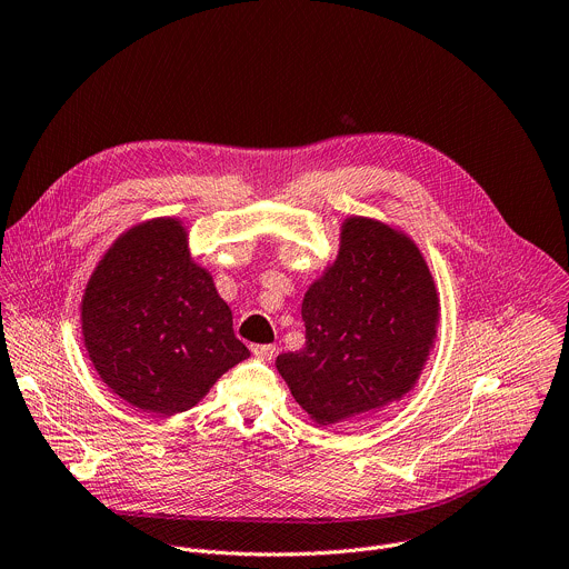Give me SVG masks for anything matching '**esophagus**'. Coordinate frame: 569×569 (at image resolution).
Masks as SVG:
<instances>
[{
    "mask_svg": "<svg viewBox=\"0 0 569 569\" xmlns=\"http://www.w3.org/2000/svg\"><path fill=\"white\" fill-rule=\"evenodd\" d=\"M277 351L279 349L274 345H251V353L261 360H272L277 356Z\"/></svg>",
    "mask_w": 569,
    "mask_h": 569,
    "instance_id": "esophagus-1",
    "label": "esophagus"
}]
</instances>
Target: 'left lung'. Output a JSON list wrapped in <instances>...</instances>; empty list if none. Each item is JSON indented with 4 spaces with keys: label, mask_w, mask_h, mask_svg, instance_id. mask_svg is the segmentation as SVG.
Wrapping results in <instances>:
<instances>
[{
    "label": "left lung",
    "mask_w": 569,
    "mask_h": 569,
    "mask_svg": "<svg viewBox=\"0 0 569 569\" xmlns=\"http://www.w3.org/2000/svg\"><path fill=\"white\" fill-rule=\"evenodd\" d=\"M306 347L277 370L322 427L403 399L436 347L440 295L420 247L375 218L349 216L322 277L301 301Z\"/></svg>",
    "instance_id": "obj_1"
}]
</instances>
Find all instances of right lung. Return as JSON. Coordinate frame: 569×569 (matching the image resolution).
Listing matches in <instances>:
<instances>
[{
    "mask_svg": "<svg viewBox=\"0 0 569 569\" xmlns=\"http://www.w3.org/2000/svg\"><path fill=\"white\" fill-rule=\"evenodd\" d=\"M81 336L107 388L153 416L197 406L249 356L179 218L138 222L113 240L83 288Z\"/></svg>",
    "mask_w": 569,
    "mask_h": 569,
    "instance_id": "obj_1",
    "label": "right lung"
}]
</instances>
